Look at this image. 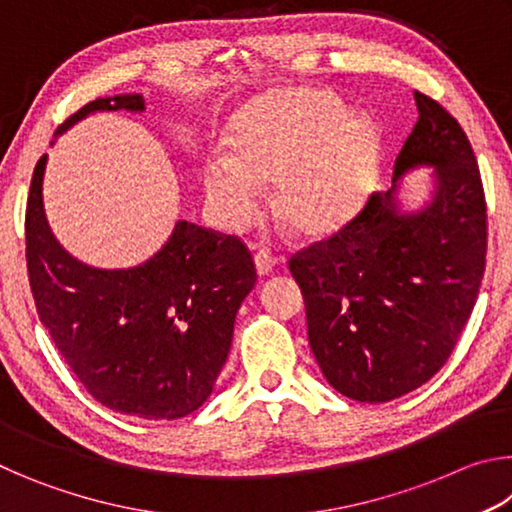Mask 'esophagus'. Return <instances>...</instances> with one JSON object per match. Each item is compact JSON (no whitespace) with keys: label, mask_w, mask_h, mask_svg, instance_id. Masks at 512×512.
I'll list each match as a JSON object with an SVG mask.
<instances>
[{"label":"esophagus","mask_w":512,"mask_h":512,"mask_svg":"<svg viewBox=\"0 0 512 512\" xmlns=\"http://www.w3.org/2000/svg\"><path fill=\"white\" fill-rule=\"evenodd\" d=\"M277 264H280V257H275L271 250H259V253L255 255V268H257L259 277L271 275Z\"/></svg>","instance_id":"1"}]
</instances>
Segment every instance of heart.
Masks as SVG:
<instances>
[{
	"mask_svg": "<svg viewBox=\"0 0 512 512\" xmlns=\"http://www.w3.org/2000/svg\"><path fill=\"white\" fill-rule=\"evenodd\" d=\"M232 155L205 160L203 185L230 232L259 221L266 185L277 183V212L318 237L339 230L366 203L377 167V135L363 112L334 94L293 88L266 94L230 124Z\"/></svg>",
	"mask_w": 512,
	"mask_h": 512,
	"instance_id": "heart-1",
	"label": "heart"
}]
</instances>
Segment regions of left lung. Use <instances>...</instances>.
<instances>
[{"mask_svg": "<svg viewBox=\"0 0 512 512\" xmlns=\"http://www.w3.org/2000/svg\"><path fill=\"white\" fill-rule=\"evenodd\" d=\"M418 124L375 194L327 244L291 257L311 352L327 384L357 402H391L445 366L485 271V201L470 142L449 112L415 92ZM428 169L409 208L403 178Z\"/></svg>", "mask_w": 512, "mask_h": 512, "instance_id": "1", "label": "left lung"}]
</instances>
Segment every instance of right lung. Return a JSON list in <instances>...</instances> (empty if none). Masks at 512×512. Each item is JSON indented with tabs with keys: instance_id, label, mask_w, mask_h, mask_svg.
<instances>
[{
	"instance_id": "1",
	"label": "right lung",
	"mask_w": 512,
	"mask_h": 512,
	"mask_svg": "<svg viewBox=\"0 0 512 512\" xmlns=\"http://www.w3.org/2000/svg\"><path fill=\"white\" fill-rule=\"evenodd\" d=\"M144 110L142 94L83 106L54 135L94 112ZM36 164L27 203V266L38 316L94 400L146 420L185 418L212 395L228 359L241 302L257 273L248 248L192 221L142 264L90 266L67 253L49 228Z\"/></svg>"
}]
</instances>
